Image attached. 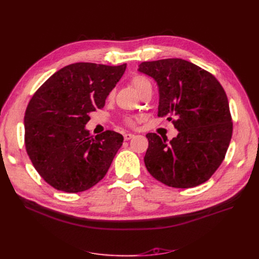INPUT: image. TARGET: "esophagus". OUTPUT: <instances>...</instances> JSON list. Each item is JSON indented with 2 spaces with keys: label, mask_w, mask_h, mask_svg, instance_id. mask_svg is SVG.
Returning a JSON list of instances; mask_svg holds the SVG:
<instances>
[{
  "label": "esophagus",
  "mask_w": 259,
  "mask_h": 259,
  "mask_svg": "<svg viewBox=\"0 0 259 259\" xmlns=\"http://www.w3.org/2000/svg\"><path fill=\"white\" fill-rule=\"evenodd\" d=\"M133 137H134V134H132V133H125V134H124V140H125V141H129V140H131Z\"/></svg>",
  "instance_id": "1"
}]
</instances>
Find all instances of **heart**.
I'll return each mask as SVG.
<instances>
[{"mask_svg": "<svg viewBox=\"0 0 259 259\" xmlns=\"http://www.w3.org/2000/svg\"><path fill=\"white\" fill-rule=\"evenodd\" d=\"M131 84L132 86L137 89V91L142 95L148 88H152L150 80H149L147 77L142 76V75H135L132 77L131 79ZM114 97V91H110L108 94V99L109 100H112ZM122 122H124L125 125L132 127L134 126L135 121H134V117L130 116V115H125L122 116Z\"/></svg>", "mask_w": 259, "mask_h": 259, "instance_id": "obj_1", "label": "heart"}]
</instances>
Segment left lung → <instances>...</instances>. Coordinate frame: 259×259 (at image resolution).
<instances>
[{
  "instance_id": "left-lung-1",
  "label": "left lung",
  "mask_w": 259,
  "mask_h": 259,
  "mask_svg": "<svg viewBox=\"0 0 259 259\" xmlns=\"http://www.w3.org/2000/svg\"><path fill=\"white\" fill-rule=\"evenodd\" d=\"M139 70L158 85L157 115L167 116L179 130L169 143L156 133L146 135L147 170L173 188L207 182L221 166L232 138V116L223 86L212 73L183 59L143 62Z\"/></svg>"
}]
</instances>
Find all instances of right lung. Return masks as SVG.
<instances>
[{
  "mask_svg": "<svg viewBox=\"0 0 259 259\" xmlns=\"http://www.w3.org/2000/svg\"><path fill=\"white\" fill-rule=\"evenodd\" d=\"M127 64L68 65L32 95L26 108L25 147L47 184L68 193L83 192L104 179L124 138L112 131L92 138L85 125L102 109Z\"/></svg>",
  "mask_w": 259,
  "mask_h": 259,
  "instance_id": "right-lung-1",
  "label": "right lung"
}]
</instances>
